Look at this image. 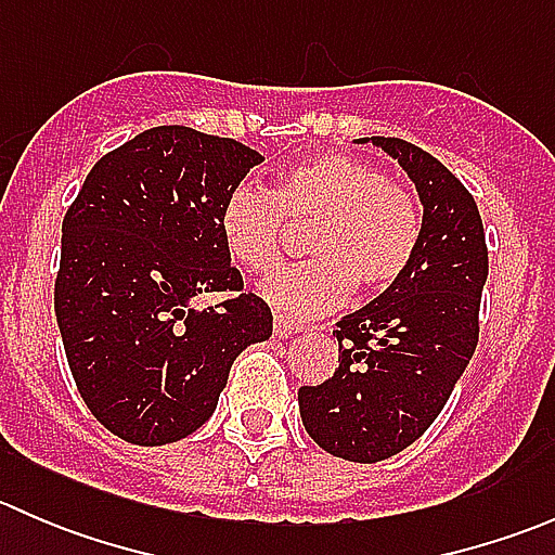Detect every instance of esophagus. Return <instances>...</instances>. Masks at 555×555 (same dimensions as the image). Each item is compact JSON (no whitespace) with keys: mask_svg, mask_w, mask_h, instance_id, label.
Instances as JSON below:
<instances>
[{"mask_svg":"<svg viewBox=\"0 0 555 555\" xmlns=\"http://www.w3.org/2000/svg\"><path fill=\"white\" fill-rule=\"evenodd\" d=\"M300 324L298 322H289L287 317H282V313H276V319H273V333L279 335V338H289L293 333H300Z\"/></svg>","mask_w":555,"mask_h":555,"instance_id":"34e87169","label":"esophagus"}]
</instances>
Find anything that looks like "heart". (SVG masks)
Here are the masks:
<instances>
[{
  "instance_id": "b5f03b06",
  "label": "heart",
  "mask_w": 555,
  "mask_h": 555,
  "mask_svg": "<svg viewBox=\"0 0 555 555\" xmlns=\"http://www.w3.org/2000/svg\"><path fill=\"white\" fill-rule=\"evenodd\" d=\"M284 215L317 222L309 236L313 260L279 268L260 284L262 300L289 319L335 309L349 289L362 298L389 293L408 273L422 238L416 198L376 164L346 153L300 160L282 173L273 195L236 184L217 217L231 260L255 273L271 268Z\"/></svg>"
}]
</instances>
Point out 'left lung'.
<instances>
[{"mask_svg":"<svg viewBox=\"0 0 555 555\" xmlns=\"http://www.w3.org/2000/svg\"><path fill=\"white\" fill-rule=\"evenodd\" d=\"M357 142L382 147L416 184L422 238L397 287L340 319L338 367L300 386L298 405L319 449L373 464L427 433L473 360L489 249L475 198L438 158L395 137Z\"/></svg>","mask_w":555,"mask_h":555,"instance_id":"8db88e82","label":"left lung"}]
</instances>
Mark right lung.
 <instances>
[{
    "label": "right lung",
    "instance_id": "add662e5",
    "mask_svg": "<svg viewBox=\"0 0 555 555\" xmlns=\"http://www.w3.org/2000/svg\"><path fill=\"white\" fill-rule=\"evenodd\" d=\"M262 164L236 139L188 126L106 153L61 225L55 319L80 397L112 435L166 446L215 413L233 360L271 338L217 228L225 195ZM231 292L193 310L195 294Z\"/></svg>",
    "mask_w": 555,
    "mask_h": 555
}]
</instances>
